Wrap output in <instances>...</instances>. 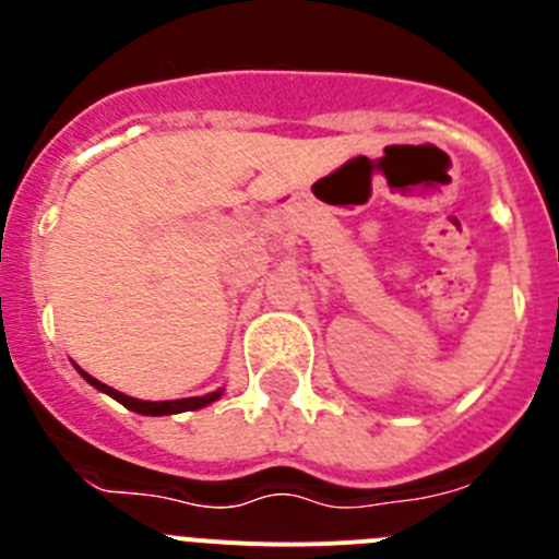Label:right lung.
<instances>
[{"label":"right lung","instance_id":"1","mask_svg":"<svg viewBox=\"0 0 559 559\" xmlns=\"http://www.w3.org/2000/svg\"><path fill=\"white\" fill-rule=\"evenodd\" d=\"M83 378L92 383L95 389H100V392L111 394L114 400H120L122 406L131 408V412L136 414H147V417H162V414H179V412H195V408H204L210 406L212 400H218L221 392H212V394H204V397H185V400H162V403H147V400H136V397H128V394L117 392V389L106 386V383H100V380H95L92 374L81 372Z\"/></svg>","mask_w":559,"mask_h":559}]
</instances>
